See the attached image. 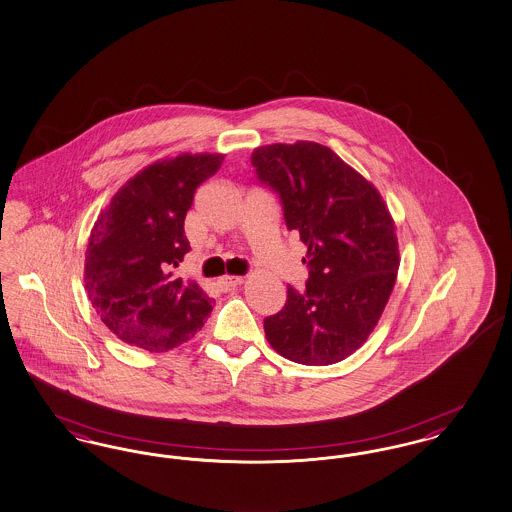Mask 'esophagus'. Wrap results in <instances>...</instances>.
Masks as SVG:
<instances>
[{"label":"esophagus","mask_w":512,"mask_h":512,"mask_svg":"<svg viewBox=\"0 0 512 512\" xmlns=\"http://www.w3.org/2000/svg\"><path fill=\"white\" fill-rule=\"evenodd\" d=\"M244 277H239V275H225V277H221V279H217V285H219V289H223V291H231V289H235V287H239V285H243Z\"/></svg>","instance_id":"esophagus-1"}]
</instances>
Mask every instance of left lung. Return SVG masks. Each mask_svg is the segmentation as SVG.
<instances>
[{
  "label": "left lung",
  "instance_id": "obj_1",
  "mask_svg": "<svg viewBox=\"0 0 512 512\" xmlns=\"http://www.w3.org/2000/svg\"><path fill=\"white\" fill-rule=\"evenodd\" d=\"M250 160L308 248L306 289L287 285L283 310L264 320L269 345L296 364L341 362L364 345L395 287V221L376 187L318 142L260 146Z\"/></svg>",
  "mask_w": 512,
  "mask_h": 512
}]
</instances>
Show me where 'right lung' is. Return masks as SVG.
<instances>
[{
	"instance_id": "add662e5",
	"label": "right lung",
	"mask_w": 512,
	"mask_h": 512,
	"mask_svg": "<svg viewBox=\"0 0 512 512\" xmlns=\"http://www.w3.org/2000/svg\"><path fill=\"white\" fill-rule=\"evenodd\" d=\"M223 154H181L154 162L113 194L96 219L84 260V287L100 320L123 343L167 352L187 343L212 312L190 279L173 277L190 250L185 217L196 189Z\"/></svg>"
}]
</instances>
